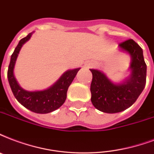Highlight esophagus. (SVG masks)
Wrapping results in <instances>:
<instances>
[{"instance_id":"34e87169","label":"esophagus","mask_w":154,"mask_h":154,"mask_svg":"<svg viewBox=\"0 0 154 154\" xmlns=\"http://www.w3.org/2000/svg\"><path fill=\"white\" fill-rule=\"evenodd\" d=\"M93 65V63H91V62H90V63H88V64H85V66L87 67V68H90V67H91Z\"/></svg>"}]
</instances>
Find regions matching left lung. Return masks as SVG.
Returning <instances> with one entry per match:
<instances>
[{
	"instance_id": "8db88e82",
	"label": "left lung",
	"mask_w": 154,
	"mask_h": 154,
	"mask_svg": "<svg viewBox=\"0 0 154 154\" xmlns=\"http://www.w3.org/2000/svg\"><path fill=\"white\" fill-rule=\"evenodd\" d=\"M119 48L131 57L130 75L120 82H113L101 70L90 69L91 102L98 111L118 113L130 107L142 93L146 83V70L143 50L134 40L120 43Z\"/></svg>"
}]
</instances>
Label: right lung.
I'll list each match as a JSON object with an SVG mask.
<instances>
[{"mask_svg":"<svg viewBox=\"0 0 154 154\" xmlns=\"http://www.w3.org/2000/svg\"><path fill=\"white\" fill-rule=\"evenodd\" d=\"M32 34L33 32L30 33L26 37L19 41L14 53L12 54L7 77L14 95L23 106L35 113H50L64 104L69 85H71L81 68L67 70L53 85L48 89L35 91L24 90L20 86L15 78L14 70L20 50L23 44L30 39Z\"/></svg>","mask_w":154,"mask_h":154,"instance_id":"add662e5","label":"right lung"}]
</instances>
